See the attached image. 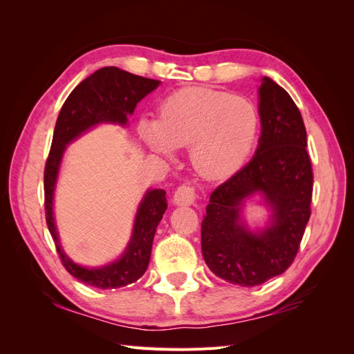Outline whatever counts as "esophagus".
<instances>
[{
    "instance_id": "obj_1",
    "label": "esophagus",
    "mask_w": 354,
    "mask_h": 354,
    "mask_svg": "<svg viewBox=\"0 0 354 354\" xmlns=\"http://www.w3.org/2000/svg\"><path fill=\"white\" fill-rule=\"evenodd\" d=\"M174 203L176 205H192L196 201V190L194 186L183 185L177 187L174 192Z\"/></svg>"
}]
</instances>
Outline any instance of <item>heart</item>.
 Instances as JSON below:
<instances>
[{
  "label": "heart",
  "mask_w": 354,
  "mask_h": 354,
  "mask_svg": "<svg viewBox=\"0 0 354 354\" xmlns=\"http://www.w3.org/2000/svg\"><path fill=\"white\" fill-rule=\"evenodd\" d=\"M138 130L159 153L171 155L176 147L189 146L196 173L223 178L248 158L259 131V113L248 99L192 87L168 95L159 106L158 121L143 118Z\"/></svg>",
  "instance_id": "b5f03b06"
}]
</instances>
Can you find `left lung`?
Returning <instances> with one entry per match:
<instances>
[{"mask_svg": "<svg viewBox=\"0 0 354 354\" xmlns=\"http://www.w3.org/2000/svg\"><path fill=\"white\" fill-rule=\"evenodd\" d=\"M259 95V147L248 164L212 192L201 227L202 255L209 270L241 286L261 285L292 264L313 194L307 133L297 104L267 77ZM254 193H261L272 209L270 227L257 234L240 218L244 199Z\"/></svg>", "mask_w": 354, "mask_h": 354, "instance_id": "obj_1", "label": "left lung"}]
</instances>
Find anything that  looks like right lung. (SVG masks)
I'll return each mask as SVG.
<instances>
[{"instance_id":"obj_1","label":"right lung","mask_w":354,"mask_h":354,"mask_svg":"<svg viewBox=\"0 0 354 354\" xmlns=\"http://www.w3.org/2000/svg\"><path fill=\"white\" fill-rule=\"evenodd\" d=\"M159 84L156 80L138 77L115 66H106L78 84L60 109L44 169L46 220L62 264L85 285L115 289L130 285L145 274L151 260L156 227L167 209L165 190H147L136 214L130 243L121 259L97 269L78 266L62 250L53 217V196L63 152L66 145L94 125L102 122L125 125L127 116L134 112L137 103Z\"/></svg>"}]
</instances>
